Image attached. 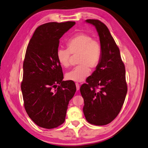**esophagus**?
Masks as SVG:
<instances>
[{
  "mask_svg": "<svg viewBox=\"0 0 148 148\" xmlns=\"http://www.w3.org/2000/svg\"><path fill=\"white\" fill-rule=\"evenodd\" d=\"M76 88H77V90H79V84L78 83H76Z\"/></svg>",
  "mask_w": 148,
  "mask_h": 148,
  "instance_id": "esophagus-1",
  "label": "esophagus"
}]
</instances>
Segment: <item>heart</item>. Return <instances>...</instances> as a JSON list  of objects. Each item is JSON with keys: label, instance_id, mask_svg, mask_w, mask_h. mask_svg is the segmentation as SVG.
Segmentation results:
<instances>
[{"label": "heart", "instance_id": "b5f03b06", "mask_svg": "<svg viewBox=\"0 0 148 148\" xmlns=\"http://www.w3.org/2000/svg\"><path fill=\"white\" fill-rule=\"evenodd\" d=\"M66 46L67 49L57 51V59L62 66L69 68L71 54L78 55L79 65L67 73L66 78L73 82H82L90 73V67L96 69L99 66L102 57L101 44L88 33H78L67 41Z\"/></svg>", "mask_w": 148, "mask_h": 148}]
</instances>
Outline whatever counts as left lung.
I'll return each mask as SVG.
<instances>
[{
	"label": "left lung",
	"mask_w": 148,
	"mask_h": 148,
	"mask_svg": "<svg viewBox=\"0 0 148 148\" xmlns=\"http://www.w3.org/2000/svg\"><path fill=\"white\" fill-rule=\"evenodd\" d=\"M86 21L96 27L102 51L99 66L80 87L83 110L89 123L105 125L117 117L124 103L127 92L125 67L106 25L98 20Z\"/></svg>",
	"instance_id": "left-lung-1"
}]
</instances>
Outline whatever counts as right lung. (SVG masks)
<instances>
[{
	"label": "right lung",
	"instance_id": "1",
	"mask_svg": "<svg viewBox=\"0 0 148 148\" xmlns=\"http://www.w3.org/2000/svg\"><path fill=\"white\" fill-rule=\"evenodd\" d=\"M75 24L40 25L26 49L21 89L26 113L40 127L52 129L65 122L69 101L77 90L73 82L62 81L63 71L56 56L60 38Z\"/></svg>",
	"mask_w": 148,
	"mask_h": 148
}]
</instances>
